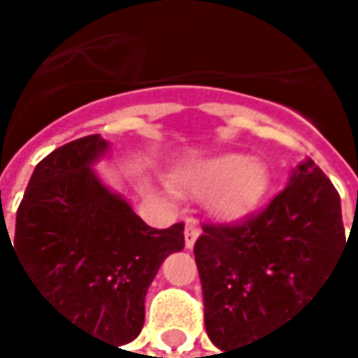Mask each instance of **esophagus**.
Segmentation results:
<instances>
[{
  "instance_id": "1",
  "label": "esophagus",
  "mask_w": 358,
  "mask_h": 358,
  "mask_svg": "<svg viewBox=\"0 0 358 358\" xmlns=\"http://www.w3.org/2000/svg\"><path fill=\"white\" fill-rule=\"evenodd\" d=\"M197 236H199V227L195 223H187V227H185V245H187V249H193Z\"/></svg>"
}]
</instances>
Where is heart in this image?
Masks as SVG:
<instances>
[{
    "mask_svg": "<svg viewBox=\"0 0 358 358\" xmlns=\"http://www.w3.org/2000/svg\"><path fill=\"white\" fill-rule=\"evenodd\" d=\"M189 185L197 193H213L215 213L225 221H238L251 215L264 201L271 189L268 167L249 155L227 152L197 165Z\"/></svg>",
    "mask_w": 358,
    "mask_h": 358,
    "instance_id": "b5f03b06",
    "label": "heart"
}]
</instances>
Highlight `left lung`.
<instances>
[{"label": "left lung", "mask_w": 358, "mask_h": 358, "mask_svg": "<svg viewBox=\"0 0 358 358\" xmlns=\"http://www.w3.org/2000/svg\"><path fill=\"white\" fill-rule=\"evenodd\" d=\"M346 245L339 193L311 159L257 217L203 225L193 253L210 341L225 350L294 318Z\"/></svg>", "instance_id": "left-lung-1"}]
</instances>
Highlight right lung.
<instances>
[{"instance_id":"right-lung-1","label":"right lung","mask_w":358,"mask_h":358,"mask_svg":"<svg viewBox=\"0 0 358 358\" xmlns=\"http://www.w3.org/2000/svg\"><path fill=\"white\" fill-rule=\"evenodd\" d=\"M109 150L101 135L66 143L40 161L17 210V227L0 225L15 245L38 299L77 329L115 348L145 320V292L169 253L182 251L185 223L145 225L92 167Z\"/></svg>"}]
</instances>
